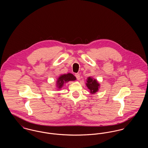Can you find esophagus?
<instances>
[{"label": "esophagus", "instance_id": "1", "mask_svg": "<svg viewBox=\"0 0 148 148\" xmlns=\"http://www.w3.org/2000/svg\"><path fill=\"white\" fill-rule=\"evenodd\" d=\"M75 77H77V80H80V74H79V73H76L75 75Z\"/></svg>", "mask_w": 148, "mask_h": 148}]
</instances>
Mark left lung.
<instances>
[{
	"mask_svg": "<svg viewBox=\"0 0 148 148\" xmlns=\"http://www.w3.org/2000/svg\"><path fill=\"white\" fill-rule=\"evenodd\" d=\"M86 85L92 94H95L98 92L100 86V84L98 83L97 80L91 77H88Z\"/></svg>",
	"mask_w": 148,
	"mask_h": 148,
	"instance_id": "8db88e82",
	"label": "left lung"
}]
</instances>
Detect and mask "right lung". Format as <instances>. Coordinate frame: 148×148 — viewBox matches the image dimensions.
Returning <instances> with one entry per match:
<instances>
[{
  "label": "right lung",
  "instance_id": "right-lung-1",
  "mask_svg": "<svg viewBox=\"0 0 148 148\" xmlns=\"http://www.w3.org/2000/svg\"><path fill=\"white\" fill-rule=\"evenodd\" d=\"M76 80L75 77L71 73H68L66 74H63L60 75L57 80V86L59 89H60L63 86L64 84L68 82L69 81H74Z\"/></svg>",
  "mask_w": 148,
  "mask_h": 148
}]
</instances>
